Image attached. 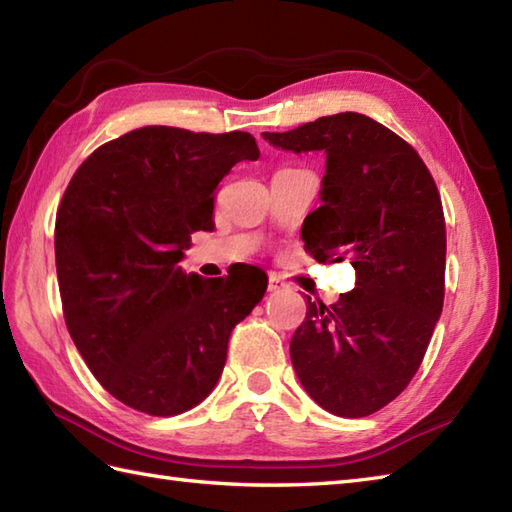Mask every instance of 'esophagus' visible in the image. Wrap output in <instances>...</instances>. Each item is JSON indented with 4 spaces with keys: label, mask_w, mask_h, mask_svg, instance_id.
Wrapping results in <instances>:
<instances>
[{
    "label": "esophagus",
    "mask_w": 512,
    "mask_h": 512,
    "mask_svg": "<svg viewBox=\"0 0 512 512\" xmlns=\"http://www.w3.org/2000/svg\"><path fill=\"white\" fill-rule=\"evenodd\" d=\"M284 288H288V284L281 277H277V275H270L268 277V292H279V290H284Z\"/></svg>",
    "instance_id": "esophagus-1"
}]
</instances>
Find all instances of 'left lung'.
Masks as SVG:
<instances>
[{
	"instance_id": "obj_1",
	"label": "left lung",
	"mask_w": 512,
	"mask_h": 512,
	"mask_svg": "<svg viewBox=\"0 0 512 512\" xmlns=\"http://www.w3.org/2000/svg\"><path fill=\"white\" fill-rule=\"evenodd\" d=\"M292 154H325L321 206L301 228L317 262L350 259L354 290L308 299L292 367L308 396L341 418L383 409L409 385L442 314L447 231L440 193L416 149L358 112L262 134Z\"/></svg>"
}]
</instances>
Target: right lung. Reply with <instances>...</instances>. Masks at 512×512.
Masks as SVG:
<instances>
[{
    "instance_id": "right-lung-1",
    "label": "right lung",
    "mask_w": 512,
    "mask_h": 512,
    "mask_svg": "<svg viewBox=\"0 0 512 512\" xmlns=\"http://www.w3.org/2000/svg\"><path fill=\"white\" fill-rule=\"evenodd\" d=\"M246 132L149 125L101 145L76 169L57 213L54 257L68 332L110 394L149 416H178L211 394L228 336L268 277L184 273L191 233L213 228V193L257 160Z\"/></svg>"
}]
</instances>
